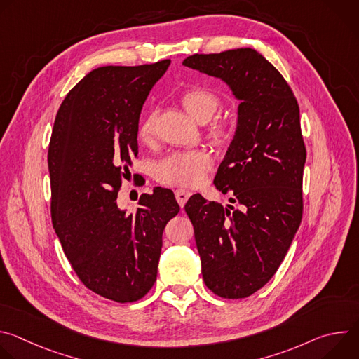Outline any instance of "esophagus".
<instances>
[{
    "label": "esophagus",
    "mask_w": 359,
    "mask_h": 359,
    "mask_svg": "<svg viewBox=\"0 0 359 359\" xmlns=\"http://www.w3.org/2000/svg\"><path fill=\"white\" fill-rule=\"evenodd\" d=\"M190 191L189 190H184V189H177L176 191H175V196H176V200H177V203L180 204V208H183L184 204H186V201L189 200V197H190Z\"/></svg>",
    "instance_id": "34e87169"
}]
</instances>
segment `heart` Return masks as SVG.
Instances as JSON below:
<instances>
[{"label": "heart", "mask_w": 359, "mask_h": 359, "mask_svg": "<svg viewBox=\"0 0 359 359\" xmlns=\"http://www.w3.org/2000/svg\"><path fill=\"white\" fill-rule=\"evenodd\" d=\"M180 100L186 111L200 123L212 121L220 108L219 96L208 88H190L184 90ZM158 112H149L139 125V139L143 143H150L156 135ZM210 133L216 139H223L227 135L224 125H213ZM212 156L204 150L172 151L165 156L155 169L156 179L170 186H196L206 177L212 168Z\"/></svg>", "instance_id": "obj_1"}]
</instances>
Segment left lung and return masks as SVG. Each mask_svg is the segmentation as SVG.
<instances>
[{"instance_id":"obj_1","label":"left lung","mask_w":359,"mask_h":359,"mask_svg":"<svg viewBox=\"0 0 359 359\" xmlns=\"http://www.w3.org/2000/svg\"><path fill=\"white\" fill-rule=\"evenodd\" d=\"M183 65L222 79L240 102L215 177L236 208L196 193L184 210L204 284L219 297L245 298L276 274L301 223L306 153L299 108L283 75L255 49L194 54Z\"/></svg>"}]
</instances>
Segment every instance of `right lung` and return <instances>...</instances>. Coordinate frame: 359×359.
I'll list each match as a JSON object with an SVG mask.
<instances>
[{
	"mask_svg": "<svg viewBox=\"0 0 359 359\" xmlns=\"http://www.w3.org/2000/svg\"><path fill=\"white\" fill-rule=\"evenodd\" d=\"M169 65L90 71L65 96L49 142L55 233L79 280L116 302L137 301L155 284L165 226L180 210L161 186L140 196L136 213L116 203L137 155L143 104Z\"/></svg>",
	"mask_w": 359,
	"mask_h": 359,
	"instance_id": "1",
	"label": "right lung"
}]
</instances>
